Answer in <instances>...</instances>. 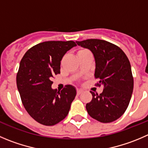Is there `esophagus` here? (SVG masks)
Masks as SVG:
<instances>
[{"mask_svg":"<svg viewBox=\"0 0 148 148\" xmlns=\"http://www.w3.org/2000/svg\"><path fill=\"white\" fill-rule=\"evenodd\" d=\"M82 92H83L82 90H81V89H77V94H78V95H79V94H81Z\"/></svg>","mask_w":148,"mask_h":148,"instance_id":"34e87169","label":"esophagus"}]
</instances>
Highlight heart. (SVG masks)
I'll return each mask as SVG.
<instances>
[{
	"instance_id": "heart-1",
	"label": "heart",
	"mask_w": 148,
	"mask_h": 148,
	"mask_svg": "<svg viewBox=\"0 0 148 148\" xmlns=\"http://www.w3.org/2000/svg\"><path fill=\"white\" fill-rule=\"evenodd\" d=\"M86 51L87 50H86V49H81V50L78 51V54H78H78H81V53H83V52H84V51Z\"/></svg>"
}]
</instances>
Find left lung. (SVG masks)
I'll list each match as a JSON object with an SVG mask.
<instances>
[{"label": "left lung", "mask_w": 148, "mask_h": 148, "mask_svg": "<svg viewBox=\"0 0 148 148\" xmlns=\"http://www.w3.org/2000/svg\"><path fill=\"white\" fill-rule=\"evenodd\" d=\"M88 49L96 62L94 78L99 79L97 86L103 85L101 94H92L86 104L88 115L102 123L117 120L129 106L134 88V78L129 60L121 49L112 43L99 39L76 41Z\"/></svg>", "instance_id": "8db88e82"}]
</instances>
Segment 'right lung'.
Segmentation results:
<instances>
[{"label":"right lung","instance_id":"obj_1","mask_svg":"<svg viewBox=\"0 0 148 148\" xmlns=\"http://www.w3.org/2000/svg\"><path fill=\"white\" fill-rule=\"evenodd\" d=\"M76 43L45 41L33 46L22 57L16 74L21 100L31 117L40 124L54 126L68 114L76 90L66 85L61 91L52 89L51 78L60 73V62Z\"/></svg>","mask_w":148,"mask_h":148}]
</instances>
